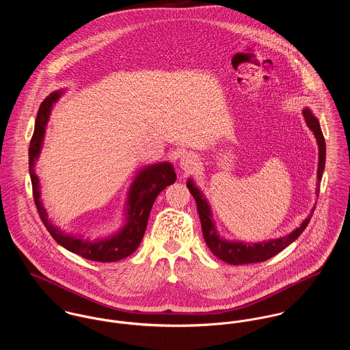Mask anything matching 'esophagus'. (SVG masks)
Masks as SVG:
<instances>
[{"mask_svg": "<svg viewBox=\"0 0 350 350\" xmlns=\"http://www.w3.org/2000/svg\"><path fill=\"white\" fill-rule=\"evenodd\" d=\"M197 164H198V159H197V156H196L194 153H191V152L183 153L182 157H180V160H179V167H180V170H183L185 172H189V171L194 170V168L197 167Z\"/></svg>", "mask_w": 350, "mask_h": 350, "instance_id": "obj_1", "label": "esophagus"}]
</instances>
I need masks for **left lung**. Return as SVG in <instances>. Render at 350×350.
Listing matches in <instances>:
<instances>
[{
    "mask_svg": "<svg viewBox=\"0 0 350 350\" xmlns=\"http://www.w3.org/2000/svg\"><path fill=\"white\" fill-rule=\"evenodd\" d=\"M304 121L310 131L314 133L318 144V171H317V197L319 196V182L322 179V174L325 170V160H326V144L325 139L321 131V125L318 118L312 114V111L306 107L303 110ZM187 189L194 197L197 202V208L200 214V225H202V233L203 239L208 247V250L213 252L218 258H221L225 262L233 264V265H241V264H250V262H260L271 258L272 256L278 254L279 252L287 248L290 244H293L301 232L306 229L308 225L312 213L315 210V206L311 208V213L308 217L300 224L299 228L293 230L290 234L279 237V239H272L268 241H260V243H245V241H234V240H226L219 236L215 221L213 219L211 214V207L203 193L200 191V187L196 185V182L189 178L187 180Z\"/></svg>",
    "mask_w": 350,
    "mask_h": 350,
    "instance_id": "1",
    "label": "left lung"
}]
</instances>
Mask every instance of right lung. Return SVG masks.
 Listing matches in <instances>:
<instances>
[{
    "mask_svg": "<svg viewBox=\"0 0 350 350\" xmlns=\"http://www.w3.org/2000/svg\"><path fill=\"white\" fill-rule=\"evenodd\" d=\"M63 93L64 90H56L51 93L42 102L36 116L35 131L29 146V174L33 189V200L44 226L59 245L92 261H118L124 257H128L139 248L147 229L153 202L167 186L172 185L176 180V174L174 165L170 161H161L143 167L136 174L126 194L124 225L110 236L90 240L83 239L82 236L66 233L60 228L55 226L51 219H49V213L42 202L40 182L39 176L35 172V163L39 159L43 148L51 110L53 105L63 96Z\"/></svg>",
    "mask_w": 350,
    "mask_h": 350,
    "instance_id": "right-lung-1",
    "label": "right lung"
}]
</instances>
